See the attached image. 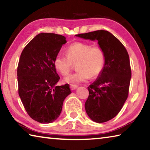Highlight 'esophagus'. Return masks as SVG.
Segmentation results:
<instances>
[{"label":"esophagus","instance_id":"obj_1","mask_svg":"<svg viewBox=\"0 0 150 150\" xmlns=\"http://www.w3.org/2000/svg\"><path fill=\"white\" fill-rule=\"evenodd\" d=\"M77 87H78L77 85H71V86H70V88H71V89L72 91H73V90L76 89V88H77Z\"/></svg>","mask_w":150,"mask_h":150}]
</instances>
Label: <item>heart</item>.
<instances>
[{"mask_svg": "<svg viewBox=\"0 0 150 150\" xmlns=\"http://www.w3.org/2000/svg\"><path fill=\"white\" fill-rule=\"evenodd\" d=\"M67 56L62 54L56 55L54 66L62 75H67L73 67L77 64V71L65 78V82L77 84L87 81L91 77L95 78L100 74L105 64V54L98 46H92L82 42H75L66 50Z\"/></svg>", "mask_w": 150, "mask_h": 150, "instance_id": "b5f03b06", "label": "heart"}]
</instances>
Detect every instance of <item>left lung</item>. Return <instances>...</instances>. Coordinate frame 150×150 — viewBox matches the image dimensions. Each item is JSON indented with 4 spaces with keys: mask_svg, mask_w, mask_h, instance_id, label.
Instances as JSON below:
<instances>
[{
    "mask_svg": "<svg viewBox=\"0 0 150 150\" xmlns=\"http://www.w3.org/2000/svg\"><path fill=\"white\" fill-rule=\"evenodd\" d=\"M75 36L96 40L105 54L102 71L88 87L89 95L85 108L93 121L105 122L118 115L128 98L132 76L128 54L123 44L106 30H96Z\"/></svg>",
    "mask_w": 150,
    "mask_h": 150,
    "instance_id": "1",
    "label": "left lung"
}]
</instances>
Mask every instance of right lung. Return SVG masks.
Returning <instances> with one entry per match:
<instances>
[{"label":"right lung","instance_id":"right-lung-1","mask_svg":"<svg viewBox=\"0 0 150 150\" xmlns=\"http://www.w3.org/2000/svg\"><path fill=\"white\" fill-rule=\"evenodd\" d=\"M65 36L40 33L33 38L20 55L17 69L18 94L28 115L42 124L59 117L65 98L71 93L69 84L57 86L59 76L54 59Z\"/></svg>","mask_w":150,"mask_h":150}]
</instances>
